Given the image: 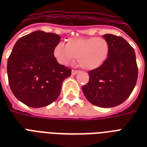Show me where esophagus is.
I'll use <instances>...</instances> for the list:
<instances>
[{
    "instance_id": "esophagus-1",
    "label": "esophagus",
    "mask_w": 147,
    "mask_h": 147,
    "mask_svg": "<svg viewBox=\"0 0 147 147\" xmlns=\"http://www.w3.org/2000/svg\"><path fill=\"white\" fill-rule=\"evenodd\" d=\"M78 72H79V71H78V70H74V69H72V71H71V74H72V75H74V76H75V75H76V74H78Z\"/></svg>"
}]
</instances>
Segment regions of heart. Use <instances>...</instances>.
Segmentation results:
<instances>
[{"instance_id": "b5f03b06", "label": "heart", "mask_w": 147, "mask_h": 147, "mask_svg": "<svg viewBox=\"0 0 147 147\" xmlns=\"http://www.w3.org/2000/svg\"><path fill=\"white\" fill-rule=\"evenodd\" d=\"M109 53V43L102 37L69 39L65 46L59 43L53 52L61 64L69 65L77 59L78 65L85 70H94L103 65Z\"/></svg>"}]
</instances>
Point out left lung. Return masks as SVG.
Returning a JSON list of instances; mask_svg holds the SVG:
<instances>
[{"label": "left lung", "instance_id": "1", "mask_svg": "<svg viewBox=\"0 0 147 147\" xmlns=\"http://www.w3.org/2000/svg\"><path fill=\"white\" fill-rule=\"evenodd\" d=\"M110 53L100 67L88 72L89 81L82 86L85 98L92 105L111 107L127 100L134 88L138 76L134 49L123 37L105 34Z\"/></svg>", "mask_w": 147, "mask_h": 147}]
</instances>
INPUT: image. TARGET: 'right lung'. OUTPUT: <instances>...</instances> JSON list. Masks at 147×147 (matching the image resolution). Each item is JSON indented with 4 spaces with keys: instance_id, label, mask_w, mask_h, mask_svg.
Here are the masks:
<instances>
[{
    "instance_id": "1",
    "label": "right lung",
    "mask_w": 147,
    "mask_h": 147,
    "mask_svg": "<svg viewBox=\"0 0 147 147\" xmlns=\"http://www.w3.org/2000/svg\"><path fill=\"white\" fill-rule=\"evenodd\" d=\"M59 36L35 31L20 38L7 60L9 85L14 96L31 107H42L58 98L71 69L58 63L53 52Z\"/></svg>"
}]
</instances>
